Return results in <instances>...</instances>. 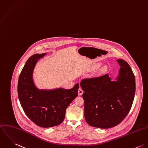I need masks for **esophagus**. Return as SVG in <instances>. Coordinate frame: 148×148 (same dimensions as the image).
I'll return each instance as SVG.
<instances>
[{"mask_svg":"<svg viewBox=\"0 0 148 148\" xmlns=\"http://www.w3.org/2000/svg\"><path fill=\"white\" fill-rule=\"evenodd\" d=\"M83 90L82 89V88H79V90H78V94H79V95H82L83 94Z\"/></svg>","mask_w":148,"mask_h":148,"instance_id":"34e87169","label":"esophagus"}]
</instances>
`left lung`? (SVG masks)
Wrapping results in <instances>:
<instances>
[{"instance_id":"8db88e82","label":"left lung","mask_w":148,"mask_h":148,"mask_svg":"<svg viewBox=\"0 0 148 148\" xmlns=\"http://www.w3.org/2000/svg\"><path fill=\"white\" fill-rule=\"evenodd\" d=\"M121 66L116 81L108 74L84 79L80 86L84 91V117L91 126L108 129L118 125L127 116L136 91L134 73L125 60H116Z\"/></svg>"}]
</instances>
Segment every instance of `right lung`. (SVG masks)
Instances as JSON below:
<instances>
[{
  "label": "right lung",
  "mask_w": 148,
  "mask_h": 148,
  "mask_svg": "<svg viewBox=\"0 0 148 148\" xmlns=\"http://www.w3.org/2000/svg\"><path fill=\"white\" fill-rule=\"evenodd\" d=\"M45 54H35L27 60L19 77L18 95L28 118L40 127H50L64 120L66 108L78 95L79 84L70 90L38 89L33 82V71L38 60Z\"/></svg>",
  "instance_id": "1"
}]
</instances>
